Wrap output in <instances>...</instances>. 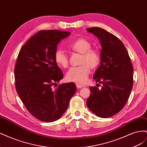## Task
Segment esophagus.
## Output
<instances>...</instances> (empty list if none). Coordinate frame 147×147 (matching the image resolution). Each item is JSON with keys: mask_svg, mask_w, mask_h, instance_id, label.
Masks as SVG:
<instances>
[{"mask_svg": "<svg viewBox=\"0 0 147 147\" xmlns=\"http://www.w3.org/2000/svg\"><path fill=\"white\" fill-rule=\"evenodd\" d=\"M76 86H77V88H78V89H80V88H82V87H83V86L82 85V84H78V83H77V84H76Z\"/></svg>", "mask_w": 147, "mask_h": 147, "instance_id": "34e87169", "label": "esophagus"}]
</instances>
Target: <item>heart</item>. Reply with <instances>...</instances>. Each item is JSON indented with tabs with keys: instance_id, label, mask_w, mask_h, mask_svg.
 I'll return each mask as SVG.
<instances>
[{
	"instance_id": "obj_1",
	"label": "heart",
	"mask_w": 147,
	"mask_h": 147,
	"mask_svg": "<svg viewBox=\"0 0 147 147\" xmlns=\"http://www.w3.org/2000/svg\"><path fill=\"white\" fill-rule=\"evenodd\" d=\"M68 48L71 50L81 53L80 64L72 67L66 74L67 80L78 83H85L91 72V67H96L100 63V57L99 52L92 49L91 43L84 38H78L70 42ZM55 63L61 67L66 68L69 65V58L64 51L57 49L54 54Z\"/></svg>"
}]
</instances>
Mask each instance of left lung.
<instances>
[{
  "label": "left lung",
  "instance_id": "1",
  "mask_svg": "<svg viewBox=\"0 0 147 147\" xmlns=\"http://www.w3.org/2000/svg\"><path fill=\"white\" fill-rule=\"evenodd\" d=\"M86 30L100 42V65L93 78L103 84L100 90L90 88L91 94L86 104L97 116L110 117L118 113L128 100L133 85L132 65L126 47L118 38L100 28Z\"/></svg>",
  "mask_w": 147,
  "mask_h": 147
}]
</instances>
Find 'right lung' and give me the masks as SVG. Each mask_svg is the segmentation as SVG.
<instances>
[{
  "label": "right lung",
  "instance_id": "add662e5",
  "mask_svg": "<svg viewBox=\"0 0 147 147\" xmlns=\"http://www.w3.org/2000/svg\"><path fill=\"white\" fill-rule=\"evenodd\" d=\"M70 34L59 30L39 31L22 47L17 57L15 66L17 93L29 113L42 121L58 119L77 90L74 83L53 88L63 78L55 61V52L57 43Z\"/></svg>",
  "mask_w": 147,
  "mask_h": 147
}]
</instances>
